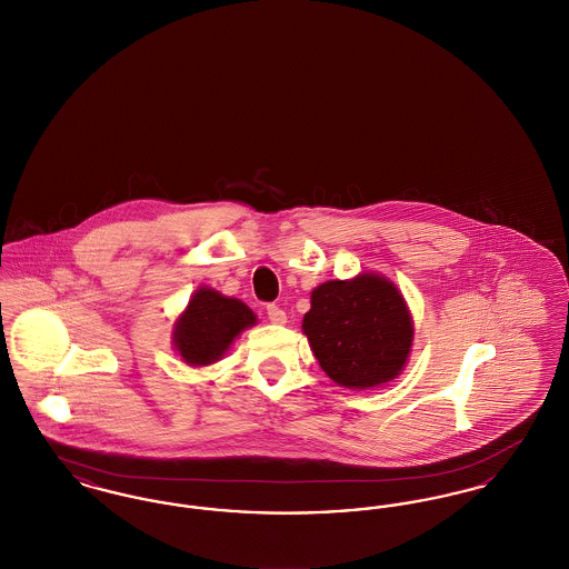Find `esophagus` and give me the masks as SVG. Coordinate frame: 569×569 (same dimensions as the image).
Listing matches in <instances>:
<instances>
[{
  "label": "esophagus",
  "mask_w": 569,
  "mask_h": 569,
  "mask_svg": "<svg viewBox=\"0 0 569 569\" xmlns=\"http://www.w3.org/2000/svg\"><path fill=\"white\" fill-rule=\"evenodd\" d=\"M267 316H269V320H271L272 325H286V311L279 307V305H269L267 307Z\"/></svg>",
  "instance_id": "34e87169"
}]
</instances>
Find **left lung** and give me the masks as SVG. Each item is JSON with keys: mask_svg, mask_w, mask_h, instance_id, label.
Masks as SVG:
<instances>
[{"mask_svg": "<svg viewBox=\"0 0 569 569\" xmlns=\"http://www.w3.org/2000/svg\"><path fill=\"white\" fill-rule=\"evenodd\" d=\"M302 330L326 376L346 388L397 378L413 339L401 292L373 272L318 286Z\"/></svg>", "mask_w": 569, "mask_h": 569, "instance_id": "obj_1", "label": "left lung"}]
</instances>
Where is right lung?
<instances>
[{"instance_id": "obj_1", "label": "right lung", "mask_w": 569, "mask_h": 569, "mask_svg": "<svg viewBox=\"0 0 569 569\" xmlns=\"http://www.w3.org/2000/svg\"><path fill=\"white\" fill-rule=\"evenodd\" d=\"M251 325H256V316L241 300L200 288L177 322L174 346L188 365H209Z\"/></svg>"}]
</instances>
